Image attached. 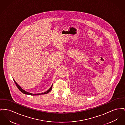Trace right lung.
<instances>
[{
    "label": "right lung",
    "mask_w": 125,
    "mask_h": 125,
    "mask_svg": "<svg viewBox=\"0 0 125 125\" xmlns=\"http://www.w3.org/2000/svg\"><path fill=\"white\" fill-rule=\"evenodd\" d=\"M13 80H14V81L15 82V84H16L17 87L18 88V89L22 93L24 94H25L30 95H42V94H48V93H49L50 92H51V91L52 90V86H53V84H52V85L51 86V87H50V88L49 90H48L47 91L44 92V93H41V94H32V93H29V92H26V91H25V90H24L23 89L21 88V87L17 83L15 82V81L14 79H13Z\"/></svg>",
    "instance_id": "add662e5"
}]
</instances>
